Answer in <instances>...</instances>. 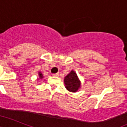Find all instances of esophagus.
I'll return each mask as SVG.
<instances>
[{"label": "esophagus", "mask_w": 127, "mask_h": 127, "mask_svg": "<svg viewBox=\"0 0 127 127\" xmlns=\"http://www.w3.org/2000/svg\"><path fill=\"white\" fill-rule=\"evenodd\" d=\"M59 73H54V74H53V75H54V76H59Z\"/></svg>", "instance_id": "1"}]
</instances>
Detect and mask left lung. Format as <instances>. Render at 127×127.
<instances>
[{
	"label": "left lung",
	"mask_w": 127,
	"mask_h": 127,
	"mask_svg": "<svg viewBox=\"0 0 127 127\" xmlns=\"http://www.w3.org/2000/svg\"><path fill=\"white\" fill-rule=\"evenodd\" d=\"M64 84L67 90L71 92H75L77 91L81 85L76 73L73 70L64 77Z\"/></svg>",
	"instance_id": "left-lung-1"
}]
</instances>
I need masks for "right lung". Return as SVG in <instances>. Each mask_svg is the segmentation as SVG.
<instances>
[{
	"label": "right lung",
	"mask_w": 127,
	"mask_h": 127,
	"mask_svg": "<svg viewBox=\"0 0 127 127\" xmlns=\"http://www.w3.org/2000/svg\"><path fill=\"white\" fill-rule=\"evenodd\" d=\"M39 76H40V78H42V73H39Z\"/></svg>",
	"instance_id": "add662e5"
}]
</instances>
